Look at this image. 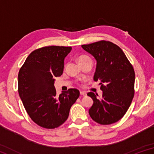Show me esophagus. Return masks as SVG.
Listing matches in <instances>:
<instances>
[{
    "label": "esophagus",
    "instance_id": "34e87169",
    "mask_svg": "<svg viewBox=\"0 0 154 154\" xmlns=\"http://www.w3.org/2000/svg\"><path fill=\"white\" fill-rule=\"evenodd\" d=\"M80 94L83 96H85L87 95V94L85 92H80Z\"/></svg>",
    "mask_w": 154,
    "mask_h": 154
}]
</instances>
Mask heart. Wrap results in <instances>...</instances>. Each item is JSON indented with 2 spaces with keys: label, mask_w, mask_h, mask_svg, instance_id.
I'll list each match as a JSON object with an SVG mask.
<instances>
[{
  "label": "heart",
  "mask_w": 154,
  "mask_h": 154,
  "mask_svg": "<svg viewBox=\"0 0 154 154\" xmlns=\"http://www.w3.org/2000/svg\"><path fill=\"white\" fill-rule=\"evenodd\" d=\"M91 60L89 56H85V55H81L79 58H78V62H82L85 60Z\"/></svg>",
  "instance_id": "b5f03b06"
}]
</instances>
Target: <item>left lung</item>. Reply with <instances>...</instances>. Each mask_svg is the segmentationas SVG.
<instances>
[{"instance_id":"obj_1","label":"left lung","mask_w":154,"mask_h":154,"mask_svg":"<svg viewBox=\"0 0 154 154\" xmlns=\"http://www.w3.org/2000/svg\"><path fill=\"white\" fill-rule=\"evenodd\" d=\"M82 47L96 60L94 80L100 81L103 91L101 98L92 92L88 93L94 101L90 116L100 124L116 123L123 118L134 97L133 66L122 49L110 41H100Z\"/></svg>"}]
</instances>
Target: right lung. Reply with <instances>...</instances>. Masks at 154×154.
I'll use <instances>...</instances> for the list:
<instances>
[{"label": "right lung", "mask_w": 154, "mask_h": 154, "mask_svg": "<svg viewBox=\"0 0 154 154\" xmlns=\"http://www.w3.org/2000/svg\"><path fill=\"white\" fill-rule=\"evenodd\" d=\"M71 49L54 45L36 49L18 73V92L26 111L35 123L45 128L61 126L79 96V91L75 88L58 96L54 87V78L62 74L64 58Z\"/></svg>", "instance_id": "1"}]
</instances>
